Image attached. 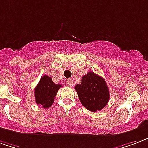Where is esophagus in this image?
<instances>
[{"label": "esophagus", "mask_w": 148, "mask_h": 148, "mask_svg": "<svg viewBox=\"0 0 148 148\" xmlns=\"http://www.w3.org/2000/svg\"><path fill=\"white\" fill-rule=\"evenodd\" d=\"M66 85H68V86L71 87V86L73 85V83H74V82H73V80L70 78V79L66 80Z\"/></svg>", "instance_id": "1"}]
</instances>
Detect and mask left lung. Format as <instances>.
<instances>
[{"label":"left lung","mask_w":148,"mask_h":148,"mask_svg":"<svg viewBox=\"0 0 148 148\" xmlns=\"http://www.w3.org/2000/svg\"><path fill=\"white\" fill-rule=\"evenodd\" d=\"M74 89L82 104L92 112L102 110L108 104L110 92L105 80L89 71L82 78V83L76 85Z\"/></svg>","instance_id":"1"}]
</instances>
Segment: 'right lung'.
Instances as JSON below:
<instances>
[{
	"label": "right lung",
	"instance_id": "obj_1",
	"mask_svg": "<svg viewBox=\"0 0 148 148\" xmlns=\"http://www.w3.org/2000/svg\"><path fill=\"white\" fill-rule=\"evenodd\" d=\"M62 85L55 84L51 77L44 75L34 89L36 103L43 108H49L54 103L55 97Z\"/></svg>",
	"mask_w": 148,
	"mask_h": 148
}]
</instances>
